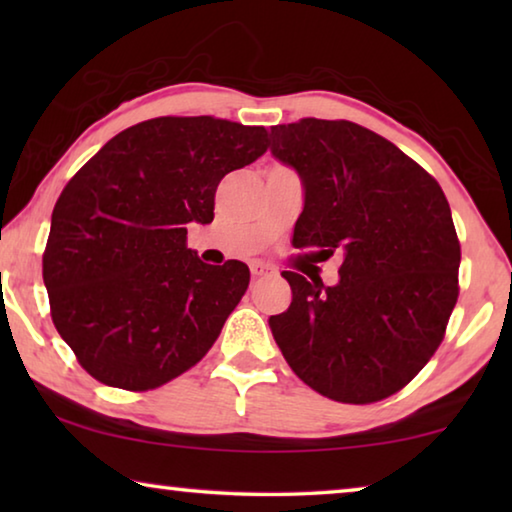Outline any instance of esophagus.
<instances>
[{
	"mask_svg": "<svg viewBox=\"0 0 512 512\" xmlns=\"http://www.w3.org/2000/svg\"><path fill=\"white\" fill-rule=\"evenodd\" d=\"M250 273H253V277H264V275H273L275 268L264 262H253L250 264Z\"/></svg>",
	"mask_w": 512,
	"mask_h": 512,
	"instance_id": "1",
	"label": "esophagus"
}]
</instances>
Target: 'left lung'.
<instances>
[{
	"mask_svg": "<svg viewBox=\"0 0 512 512\" xmlns=\"http://www.w3.org/2000/svg\"><path fill=\"white\" fill-rule=\"evenodd\" d=\"M271 153L298 171L305 207L293 246L343 253L339 282L284 271L291 305L268 318L291 370L336 402L404 388L445 336L458 298V244L443 189L386 137L352 121L271 128Z\"/></svg>",
	"mask_w": 512,
	"mask_h": 512,
	"instance_id": "1",
	"label": "left lung"
}]
</instances>
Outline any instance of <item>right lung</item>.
Here are the masks:
<instances>
[{"label":"right lung","mask_w":512,"mask_h":512,"mask_svg":"<svg viewBox=\"0 0 512 512\" xmlns=\"http://www.w3.org/2000/svg\"><path fill=\"white\" fill-rule=\"evenodd\" d=\"M266 149L264 126L158 117L112 137L69 180L42 277L58 334L94 379L151 391L219 339L250 271L201 262L187 223H212L221 178Z\"/></svg>","instance_id":"obj_1"}]
</instances>
